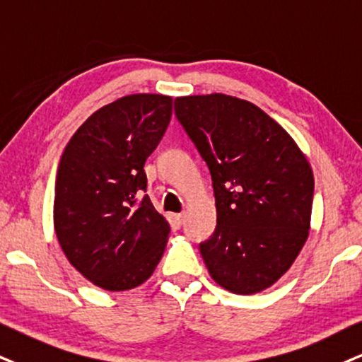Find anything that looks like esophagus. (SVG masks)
I'll use <instances>...</instances> for the list:
<instances>
[{
  "label": "esophagus",
  "mask_w": 362,
  "mask_h": 362,
  "mask_svg": "<svg viewBox=\"0 0 362 362\" xmlns=\"http://www.w3.org/2000/svg\"><path fill=\"white\" fill-rule=\"evenodd\" d=\"M173 220H174V225L181 226L182 221H185V215H181V213H180V215H174Z\"/></svg>",
  "instance_id": "1"
}]
</instances>
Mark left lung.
I'll list each match as a JSON object with an SVG mask.
<instances>
[{
  "mask_svg": "<svg viewBox=\"0 0 362 362\" xmlns=\"http://www.w3.org/2000/svg\"><path fill=\"white\" fill-rule=\"evenodd\" d=\"M174 110L211 173L216 230L199 245L209 275L240 296L272 287L309 238L310 163L292 136L248 100L188 95L174 100Z\"/></svg>",
  "mask_w": 362,
  "mask_h": 362,
  "instance_id": "1",
  "label": "left lung"
}]
</instances>
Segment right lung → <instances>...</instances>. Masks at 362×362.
I'll return each mask as SVG.
<instances>
[{"label": "right lung", "instance_id": "obj_1", "mask_svg": "<svg viewBox=\"0 0 362 362\" xmlns=\"http://www.w3.org/2000/svg\"><path fill=\"white\" fill-rule=\"evenodd\" d=\"M171 114L169 95L120 97L95 110L62 154L53 226L66 260L95 287H139L163 257L171 228L142 193L146 159Z\"/></svg>", "mask_w": 362, "mask_h": 362}]
</instances>
